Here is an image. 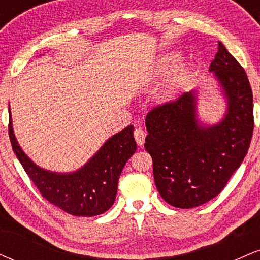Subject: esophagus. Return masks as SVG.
<instances>
[{
    "instance_id": "34e87169",
    "label": "esophagus",
    "mask_w": 260,
    "mask_h": 260,
    "mask_svg": "<svg viewBox=\"0 0 260 260\" xmlns=\"http://www.w3.org/2000/svg\"><path fill=\"white\" fill-rule=\"evenodd\" d=\"M145 136H147V133H145L142 128H136V129H134V139H136L137 144L138 145L144 144Z\"/></svg>"
}]
</instances>
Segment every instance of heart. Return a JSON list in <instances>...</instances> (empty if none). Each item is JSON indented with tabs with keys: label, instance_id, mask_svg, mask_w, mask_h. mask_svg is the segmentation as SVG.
Returning <instances> with one entry per match:
<instances>
[{
	"label": "heart",
	"instance_id": "obj_1",
	"mask_svg": "<svg viewBox=\"0 0 260 260\" xmlns=\"http://www.w3.org/2000/svg\"><path fill=\"white\" fill-rule=\"evenodd\" d=\"M177 59V53H170V55H166L165 57L161 58L159 67H157V76H165ZM190 77H192L190 66L187 63L178 64L174 70V72L170 74L162 88H161L160 99L164 103H172V101L177 99V96L181 94L182 89L186 86Z\"/></svg>",
	"mask_w": 260,
	"mask_h": 260
}]
</instances>
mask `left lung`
I'll list each match as a JSON object with an SVG mask.
<instances>
[{"instance_id": "8db88e82", "label": "left lung", "mask_w": 260, "mask_h": 260, "mask_svg": "<svg viewBox=\"0 0 260 260\" xmlns=\"http://www.w3.org/2000/svg\"><path fill=\"white\" fill-rule=\"evenodd\" d=\"M209 71L228 103L219 123H198L196 90L154 107L145 118L149 134L144 147L153 157L155 184L164 201L175 208H194L215 198L242 164L252 139L249 80L220 41Z\"/></svg>"}]
</instances>
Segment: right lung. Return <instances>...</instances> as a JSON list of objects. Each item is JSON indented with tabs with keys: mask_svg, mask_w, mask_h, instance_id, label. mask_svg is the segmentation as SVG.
<instances>
[{
	"mask_svg": "<svg viewBox=\"0 0 260 260\" xmlns=\"http://www.w3.org/2000/svg\"><path fill=\"white\" fill-rule=\"evenodd\" d=\"M8 134L14 154L41 196L74 216L100 215L112 207L122 170L137 150L131 124L107 139L83 168L58 174L39 168L26 156L13 133L11 111Z\"/></svg>",
	"mask_w": 260,
	"mask_h": 260,
	"instance_id": "1",
	"label": "right lung"
}]
</instances>
